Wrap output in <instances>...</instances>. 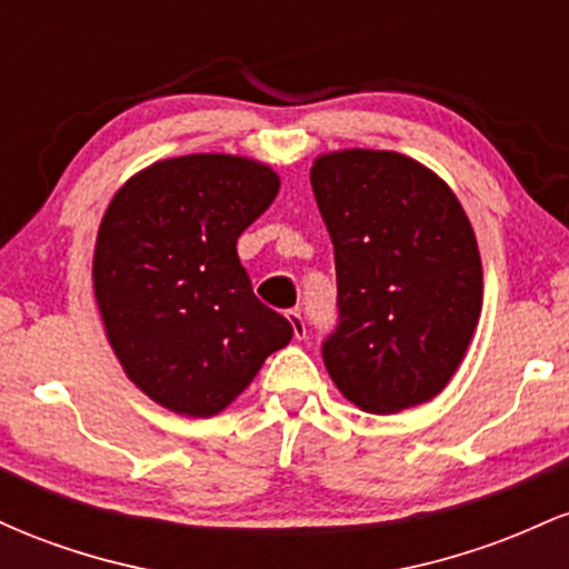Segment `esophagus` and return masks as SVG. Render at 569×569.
Instances as JSON below:
<instances>
[{
	"label": "esophagus",
	"mask_w": 569,
	"mask_h": 569,
	"mask_svg": "<svg viewBox=\"0 0 569 569\" xmlns=\"http://www.w3.org/2000/svg\"><path fill=\"white\" fill-rule=\"evenodd\" d=\"M286 318H289V323H291V329H293V337L305 339V335H307V323H305L302 312H299V310H289V312H286Z\"/></svg>",
	"instance_id": "1"
}]
</instances>
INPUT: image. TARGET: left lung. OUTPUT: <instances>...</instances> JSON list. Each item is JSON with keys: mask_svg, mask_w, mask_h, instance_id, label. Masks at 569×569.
Here are the masks:
<instances>
[{"mask_svg": "<svg viewBox=\"0 0 569 569\" xmlns=\"http://www.w3.org/2000/svg\"><path fill=\"white\" fill-rule=\"evenodd\" d=\"M335 243L337 329L323 363L348 401L393 415L452 380L481 312V259L460 200L398 152L345 149L310 171Z\"/></svg>", "mask_w": 569, "mask_h": 569, "instance_id": "left-lung-1", "label": "left lung"}]
</instances>
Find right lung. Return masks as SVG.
Segmentation results:
<instances>
[{"label":"right lung","instance_id":"add662e5","mask_svg":"<svg viewBox=\"0 0 569 569\" xmlns=\"http://www.w3.org/2000/svg\"><path fill=\"white\" fill-rule=\"evenodd\" d=\"M278 176L232 154H187L136 173L103 213L93 286L107 337L149 398L217 415L293 335L257 299L238 238L270 208Z\"/></svg>","mask_w":569,"mask_h":569}]
</instances>
